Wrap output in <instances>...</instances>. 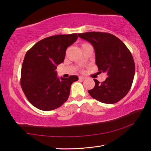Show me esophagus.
I'll return each instance as SVG.
<instances>
[{"label":"esophagus","mask_w":151,"mask_h":151,"mask_svg":"<svg viewBox=\"0 0 151 151\" xmlns=\"http://www.w3.org/2000/svg\"><path fill=\"white\" fill-rule=\"evenodd\" d=\"M86 78L85 77V76H79V79L80 80H85V79H86Z\"/></svg>","instance_id":"obj_1"}]
</instances>
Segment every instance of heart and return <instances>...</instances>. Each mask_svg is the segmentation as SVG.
<instances>
[{"label":"heart","instance_id":"obj_1","mask_svg":"<svg viewBox=\"0 0 151 151\" xmlns=\"http://www.w3.org/2000/svg\"><path fill=\"white\" fill-rule=\"evenodd\" d=\"M88 45V43H84V44H83V45H82V46H83V45Z\"/></svg>","mask_w":151,"mask_h":151}]
</instances>
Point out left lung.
I'll use <instances>...</instances> for the list:
<instances>
[{
  "label": "left lung",
  "mask_w": 151,
  "mask_h": 151,
  "mask_svg": "<svg viewBox=\"0 0 151 151\" xmlns=\"http://www.w3.org/2000/svg\"><path fill=\"white\" fill-rule=\"evenodd\" d=\"M78 36L88 41L94 47L99 70L107 73L106 80L88 90L96 100L106 104H114L127 95L133 81L135 65L132 56L123 42L107 32H87Z\"/></svg>",
  "instance_id": "8db88e82"
}]
</instances>
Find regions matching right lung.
<instances>
[{
  "label": "right lung",
  "instance_id": "right-lung-1",
  "mask_svg": "<svg viewBox=\"0 0 151 151\" xmlns=\"http://www.w3.org/2000/svg\"><path fill=\"white\" fill-rule=\"evenodd\" d=\"M78 36L58 35L40 40L27 51L22 65L20 85L28 100L36 108L52 111L67 101L77 76L58 78L57 66L63 63L68 47Z\"/></svg>",
  "mask_w": 151,
  "mask_h": 151
}]
</instances>
